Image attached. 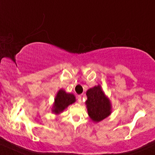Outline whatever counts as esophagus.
<instances>
[{
	"label": "esophagus",
	"instance_id": "1",
	"mask_svg": "<svg viewBox=\"0 0 155 155\" xmlns=\"http://www.w3.org/2000/svg\"><path fill=\"white\" fill-rule=\"evenodd\" d=\"M77 98H78V102H79V104H81V96H78V97H77Z\"/></svg>",
	"mask_w": 155,
	"mask_h": 155
}]
</instances>
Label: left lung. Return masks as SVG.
<instances>
[{
  "instance_id": "1",
  "label": "left lung",
  "mask_w": 155,
  "mask_h": 155,
  "mask_svg": "<svg viewBox=\"0 0 155 155\" xmlns=\"http://www.w3.org/2000/svg\"><path fill=\"white\" fill-rule=\"evenodd\" d=\"M86 106L90 118L94 122H99L111 114V103L105 96L101 86L90 88L86 93Z\"/></svg>"
}]
</instances>
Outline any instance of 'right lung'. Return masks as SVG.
<instances>
[{
  "mask_svg": "<svg viewBox=\"0 0 155 155\" xmlns=\"http://www.w3.org/2000/svg\"><path fill=\"white\" fill-rule=\"evenodd\" d=\"M76 101V98L72 93H66L63 89H60L54 98V103L51 109L52 113L56 115L62 113V111Z\"/></svg>",
  "mask_w": 155,
  "mask_h": 155,
  "instance_id": "add662e5",
  "label": "right lung"
}]
</instances>
